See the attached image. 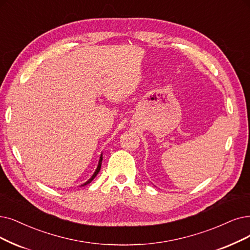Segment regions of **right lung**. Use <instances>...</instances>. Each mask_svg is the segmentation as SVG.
Wrapping results in <instances>:
<instances>
[{"label":"right lung","instance_id":"1","mask_svg":"<svg viewBox=\"0 0 250 250\" xmlns=\"http://www.w3.org/2000/svg\"><path fill=\"white\" fill-rule=\"evenodd\" d=\"M102 161H103V154L101 155V157H99V161H98V165H97V168L95 169V171H94V173L92 174V176L88 179V181L86 182V183H84L83 185H81V187H84V186H86V185H88V184H90L93 179L95 178V176L98 174V172H99V170H101V167H102Z\"/></svg>","mask_w":250,"mask_h":250}]
</instances>
